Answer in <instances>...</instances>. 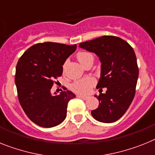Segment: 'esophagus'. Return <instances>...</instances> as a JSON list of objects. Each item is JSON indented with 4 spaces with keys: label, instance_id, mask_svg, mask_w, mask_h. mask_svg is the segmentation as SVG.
I'll list each match as a JSON object with an SVG mask.
<instances>
[{
    "label": "esophagus",
    "instance_id": "obj_1",
    "mask_svg": "<svg viewBox=\"0 0 155 155\" xmlns=\"http://www.w3.org/2000/svg\"><path fill=\"white\" fill-rule=\"evenodd\" d=\"M77 97H80V98H81V99H84V100L87 99V96L81 95V94H77Z\"/></svg>",
    "mask_w": 155,
    "mask_h": 155
}]
</instances>
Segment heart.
<instances>
[{
    "instance_id": "1",
    "label": "heart",
    "mask_w": 155,
    "mask_h": 155,
    "mask_svg": "<svg viewBox=\"0 0 155 155\" xmlns=\"http://www.w3.org/2000/svg\"><path fill=\"white\" fill-rule=\"evenodd\" d=\"M77 58L82 65L90 58H93V55L87 52H80L77 54ZM95 84V80L92 77H87L74 82L71 84V89L79 94H87L93 85Z\"/></svg>"
}]
</instances>
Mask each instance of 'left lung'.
I'll return each instance as SVG.
<instances>
[{
	"mask_svg": "<svg viewBox=\"0 0 155 155\" xmlns=\"http://www.w3.org/2000/svg\"><path fill=\"white\" fill-rule=\"evenodd\" d=\"M79 46L98 57L101 75L96 87L107 89L106 93L94 94L99 105L91 111L92 117L103 123L117 121L125 114L136 93L139 68L133 49L124 40L108 35Z\"/></svg>",
	"mask_w": 155,
	"mask_h": 155,
	"instance_id": "1",
	"label": "left lung"
}]
</instances>
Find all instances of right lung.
<instances>
[{
    "instance_id": "right-lung-1",
    "label": "right lung",
    "mask_w": 155,
    "mask_h": 155,
    "mask_svg": "<svg viewBox=\"0 0 155 155\" xmlns=\"http://www.w3.org/2000/svg\"><path fill=\"white\" fill-rule=\"evenodd\" d=\"M77 45L43 42L32 45L19 58L15 83L19 103L31 121L52 128L64 120L67 106L75 94L69 91L51 94L53 79L61 76L66 59Z\"/></svg>"
}]
</instances>
